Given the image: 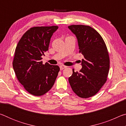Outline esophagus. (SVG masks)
<instances>
[{
	"label": "esophagus",
	"mask_w": 126,
	"mask_h": 126,
	"mask_svg": "<svg viewBox=\"0 0 126 126\" xmlns=\"http://www.w3.org/2000/svg\"><path fill=\"white\" fill-rule=\"evenodd\" d=\"M59 67H60V69L61 70H62V69H65V68H67V66L63 65H61L59 66Z\"/></svg>",
	"instance_id": "1"
}]
</instances>
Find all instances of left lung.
<instances>
[{
  "instance_id": "8db88e82",
  "label": "left lung",
  "mask_w": 126,
  "mask_h": 126,
  "mask_svg": "<svg viewBox=\"0 0 126 126\" xmlns=\"http://www.w3.org/2000/svg\"><path fill=\"white\" fill-rule=\"evenodd\" d=\"M69 28L77 38L79 52L84 56L82 68L68 79L72 90L83 98L98 92L107 79L110 57L105 42L93 28L84 25H71Z\"/></svg>"
}]
</instances>
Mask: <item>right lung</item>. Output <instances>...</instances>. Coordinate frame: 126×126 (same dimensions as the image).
I'll return each instance as SVG.
<instances>
[{
  "label": "right lung",
  "mask_w": 126,
  "mask_h": 126,
  "mask_svg": "<svg viewBox=\"0 0 126 126\" xmlns=\"http://www.w3.org/2000/svg\"><path fill=\"white\" fill-rule=\"evenodd\" d=\"M58 26L34 27L23 35L15 50L13 67L16 78L28 92L35 96L52 88L60 68L43 64L42 55L48 50L53 34Z\"/></svg>",
  "instance_id": "add662e5"
}]
</instances>
